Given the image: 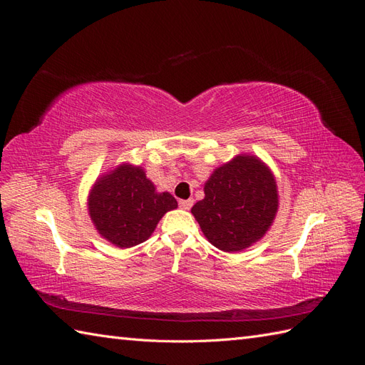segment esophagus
Masks as SVG:
<instances>
[{"mask_svg": "<svg viewBox=\"0 0 365 365\" xmlns=\"http://www.w3.org/2000/svg\"><path fill=\"white\" fill-rule=\"evenodd\" d=\"M192 205H193V200H181L180 201V207L182 210H190Z\"/></svg>", "mask_w": 365, "mask_h": 365, "instance_id": "obj_1", "label": "esophagus"}]
</instances>
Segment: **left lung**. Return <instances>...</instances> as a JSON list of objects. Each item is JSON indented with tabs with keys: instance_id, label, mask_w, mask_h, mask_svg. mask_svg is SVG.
Returning <instances> with one entry per match:
<instances>
[{
	"instance_id": "obj_1",
	"label": "left lung",
	"mask_w": 365,
	"mask_h": 365,
	"mask_svg": "<svg viewBox=\"0 0 365 365\" xmlns=\"http://www.w3.org/2000/svg\"><path fill=\"white\" fill-rule=\"evenodd\" d=\"M205 197L192 208L202 233L227 252L242 251L263 237L277 213L274 176L256 157H236L215 170Z\"/></svg>"
}]
</instances>
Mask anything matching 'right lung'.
<instances>
[{
  "label": "right lung",
  "mask_w": 365,
  "mask_h": 365,
  "mask_svg": "<svg viewBox=\"0 0 365 365\" xmlns=\"http://www.w3.org/2000/svg\"><path fill=\"white\" fill-rule=\"evenodd\" d=\"M88 205L98 233L120 248H130L145 242L178 202L168 192L157 193L143 169L123 164L96 182Z\"/></svg>",
  "instance_id": "obj_1"
}]
</instances>
